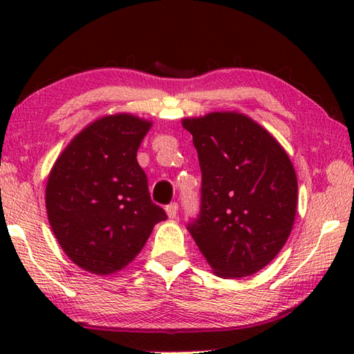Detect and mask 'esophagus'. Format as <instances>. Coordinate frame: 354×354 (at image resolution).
Returning <instances> with one entry per match:
<instances>
[{"instance_id": "obj_1", "label": "esophagus", "mask_w": 354, "mask_h": 354, "mask_svg": "<svg viewBox=\"0 0 354 354\" xmlns=\"http://www.w3.org/2000/svg\"><path fill=\"white\" fill-rule=\"evenodd\" d=\"M165 212H167V215H169L170 218H176V214H178V203H170V205L165 207Z\"/></svg>"}]
</instances>
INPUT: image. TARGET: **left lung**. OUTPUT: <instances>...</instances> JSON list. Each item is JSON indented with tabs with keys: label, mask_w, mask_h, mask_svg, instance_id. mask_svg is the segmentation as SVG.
I'll list each match as a JSON object with an SVG mask.
<instances>
[{
	"label": "left lung",
	"mask_w": 354,
	"mask_h": 354,
	"mask_svg": "<svg viewBox=\"0 0 354 354\" xmlns=\"http://www.w3.org/2000/svg\"><path fill=\"white\" fill-rule=\"evenodd\" d=\"M201 169L200 214L187 230L220 278H242L274 259L297 214L289 156L261 124L239 112L184 118Z\"/></svg>",
	"instance_id": "obj_1"
}]
</instances>
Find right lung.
Wrapping results in <instances>:
<instances>
[{
    "label": "right lung",
    "instance_id": "obj_1",
    "mask_svg": "<svg viewBox=\"0 0 354 354\" xmlns=\"http://www.w3.org/2000/svg\"><path fill=\"white\" fill-rule=\"evenodd\" d=\"M151 122L131 113L95 120L53 165L46 212L64 253L95 274L122 270L167 218L148 192L137 149Z\"/></svg>",
    "mask_w": 354,
    "mask_h": 354
}]
</instances>
